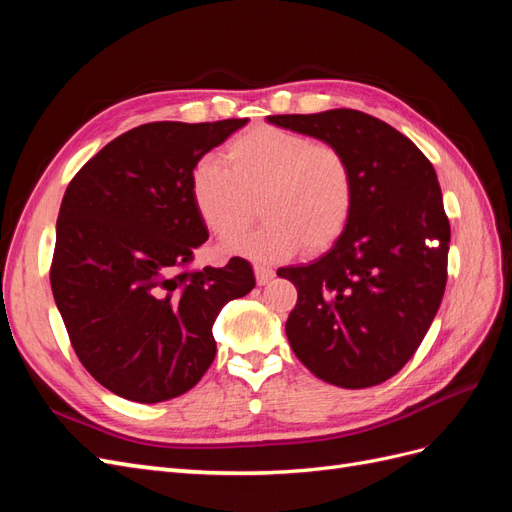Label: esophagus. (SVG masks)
Returning a JSON list of instances; mask_svg holds the SVG:
<instances>
[{
  "label": "esophagus",
  "instance_id": "esophagus-1",
  "mask_svg": "<svg viewBox=\"0 0 512 512\" xmlns=\"http://www.w3.org/2000/svg\"><path fill=\"white\" fill-rule=\"evenodd\" d=\"M254 273H256V282H258V286H265V284H269L273 277H275V271L273 269H269V267H265V265H254Z\"/></svg>",
  "mask_w": 512,
  "mask_h": 512
}]
</instances>
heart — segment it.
Here are the masks:
<instances>
[{
    "label": "heart",
    "mask_w": 512,
    "mask_h": 512,
    "mask_svg": "<svg viewBox=\"0 0 512 512\" xmlns=\"http://www.w3.org/2000/svg\"><path fill=\"white\" fill-rule=\"evenodd\" d=\"M226 162L207 156L192 175L194 205L205 226L228 239L252 218L262 220L224 245L254 260H282L303 247L320 252L342 235L354 205V173L333 145L305 134L260 126L226 147Z\"/></svg>",
    "instance_id": "b5f03b06"
}]
</instances>
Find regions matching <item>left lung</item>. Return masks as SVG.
Instances as JSON below:
<instances>
[{
    "label": "left lung",
    "mask_w": 512,
    "mask_h": 512,
    "mask_svg": "<svg viewBox=\"0 0 512 512\" xmlns=\"http://www.w3.org/2000/svg\"><path fill=\"white\" fill-rule=\"evenodd\" d=\"M267 121L337 147L354 173L342 235L309 265L277 271L299 292L290 348L324 382L376 386L412 359L442 303L451 226L436 170L408 136L352 108Z\"/></svg>",
    "instance_id": "1"
}]
</instances>
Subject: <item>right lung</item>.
<instances>
[{"label":"right lung","mask_w":512,"mask_h":512,"mask_svg":"<svg viewBox=\"0 0 512 512\" xmlns=\"http://www.w3.org/2000/svg\"><path fill=\"white\" fill-rule=\"evenodd\" d=\"M245 123H145L100 149L61 200L53 297L76 356L123 399L190 391L215 359V316L256 286L243 258L181 273L209 239L194 168Z\"/></svg>","instance_id":"right-lung-1"}]
</instances>
